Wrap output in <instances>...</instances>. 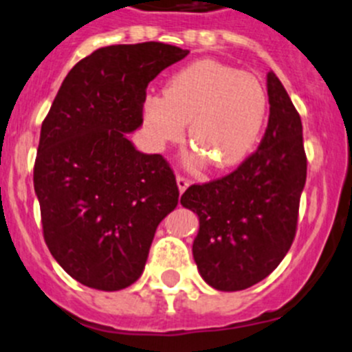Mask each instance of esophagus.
I'll use <instances>...</instances> for the list:
<instances>
[{
  "mask_svg": "<svg viewBox=\"0 0 352 352\" xmlns=\"http://www.w3.org/2000/svg\"><path fill=\"white\" fill-rule=\"evenodd\" d=\"M176 181H177V188H179V191H181V193H183V191L186 190V188L190 186V184H191V181L188 179L186 176H183V175H177Z\"/></svg>",
  "mask_w": 352,
  "mask_h": 352,
  "instance_id": "1",
  "label": "esophagus"
}]
</instances>
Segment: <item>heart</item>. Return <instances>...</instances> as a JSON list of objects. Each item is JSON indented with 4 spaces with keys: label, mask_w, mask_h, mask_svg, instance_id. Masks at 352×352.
<instances>
[{
    "label": "heart",
    "mask_w": 352,
    "mask_h": 352,
    "mask_svg": "<svg viewBox=\"0 0 352 352\" xmlns=\"http://www.w3.org/2000/svg\"><path fill=\"white\" fill-rule=\"evenodd\" d=\"M269 114V94L258 76L200 59L166 82L164 96L144 100V123L157 144L188 140L214 169H229L255 148Z\"/></svg>",
    "instance_id": "heart-1"
}]
</instances>
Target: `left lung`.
I'll use <instances>...</instances> for the list:
<instances>
[{
	"label": "left lung",
	"instance_id": "1",
	"mask_svg": "<svg viewBox=\"0 0 352 352\" xmlns=\"http://www.w3.org/2000/svg\"><path fill=\"white\" fill-rule=\"evenodd\" d=\"M269 124L258 148L219 179L191 184L183 207L200 219L193 258L219 291L255 286L283 262L294 241L306 181L302 124L276 73L267 75Z\"/></svg>",
	"mask_w": 352,
	"mask_h": 352
}]
</instances>
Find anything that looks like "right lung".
I'll list each match as a JSON object with an SVG mask.
<instances>
[{"label":"right lung","mask_w":352,"mask_h":352,"mask_svg":"<svg viewBox=\"0 0 352 352\" xmlns=\"http://www.w3.org/2000/svg\"><path fill=\"white\" fill-rule=\"evenodd\" d=\"M188 53L164 43L99 47L69 69L44 118L34 164L44 241L83 286H131L176 208L169 162L138 152L126 133L144 123L148 83Z\"/></svg>","instance_id":"obj_1"}]
</instances>
